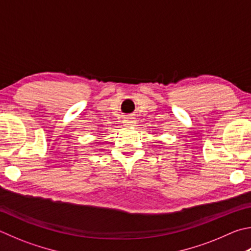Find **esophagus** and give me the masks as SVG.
<instances>
[{
    "label": "esophagus",
    "instance_id": "obj_1",
    "mask_svg": "<svg viewBox=\"0 0 251 251\" xmlns=\"http://www.w3.org/2000/svg\"><path fill=\"white\" fill-rule=\"evenodd\" d=\"M123 123H124L125 126L129 127V126H133L134 124H136V120L134 117H126Z\"/></svg>",
    "mask_w": 251,
    "mask_h": 251
}]
</instances>
